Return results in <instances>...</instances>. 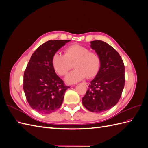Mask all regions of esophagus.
<instances>
[{"label":"esophagus","instance_id":"obj_1","mask_svg":"<svg viewBox=\"0 0 148 148\" xmlns=\"http://www.w3.org/2000/svg\"><path fill=\"white\" fill-rule=\"evenodd\" d=\"M83 84L85 86H86V87L89 86V83H83Z\"/></svg>","mask_w":148,"mask_h":148}]
</instances>
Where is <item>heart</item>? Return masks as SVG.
<instances>
[{"mask_svg": "<svg viewBox=\"0 0 148 148\" xmlns=\"http://www.w3.org/2000/svg\"><path fill=\"white\" fill-rule=\"evenodd\" d=\"M52 64L56 72L64 76L74 66L75 69L65 78L67 83L82 81L87 77H95L101 66V59L96 52L79 44H73L65 49V55L56 52L52 58Z\"/></svg>", "mask_w": 148, "mask_h": 148, "instance_id": "b5f03b06", "label": "heart"}]
</instances>
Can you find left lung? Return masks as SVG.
Returning a JSON list of instances; mask_svg holds the SVG:
<instances>
[{"mask_svg":"<svg viewBox=\"0 0 148 148\" xmlns=\"http://www.w3.org/2000/svg\"><path fill=\"white\" fill-rule=\"evenodd\" d=\"M91 47L101 59V66L91 82L82 103L92 112L100 113L117 104L125 86V66L119 53L102 41L91 42Z\"/></svg>","mask_w":148,"mask_h":148,"instance_id":"obj_1","label":"left lung"}]
</instances>
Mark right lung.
Masks as SVG:
<instances>
[{"instance_id":"right-lung-1","label":"right lung","mask_w":148,"mask_h":148,"mask_svg":"<svg viewBox=\"0 0 148 148\" xmlns=\"http://www.w3.org/2000/svg\"><path fill=\"white\" fill-rule=\"evenodd\" d=\"M70 40H49L31 56L24 73L23 89L29 106L39 113L49 114L61 106L66 86L52 64L53 55Z\"/></svg>"}]
</instances>
